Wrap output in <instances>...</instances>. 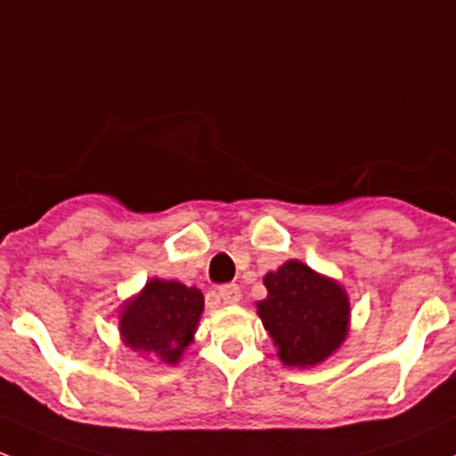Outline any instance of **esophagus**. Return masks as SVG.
Segmentation results:
<instances>
[{
    "mask_svg": "<svg viewBox=\"0 0 456 456\" xmlns=\"http://www.w3.org/2000/svg\"><path fill=\"white\" fill-rule=\"evenodd\" d=\"M218 297L223 299V304H238L240 301V286L238 284H224L218 289Z\"/></svg>",
    "mask_w": 456,
    "mask_h": 456,
    "instance_id": "obj_1",
    "label": "esophagus"
}]
</instances>
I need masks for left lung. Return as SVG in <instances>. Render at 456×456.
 <instances>
[{"label":"left lung","instance_id":"1","mask_svg":"<svg viewBox=\"0 0 456 456\" xmlns=\"http://www.w3.org/2000/svg\"><path fill=\"white\" fill-rule=\"evenodd\" d=\"M268 297L257 314L289 367L325 361L347 334V295L337 281L290 260L265 277Z\"/></svg>","mask_w":456,"mask_h":456}]
</instances>
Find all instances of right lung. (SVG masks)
<instances>
[{"instance_id":"right-lung-1","label":"right lung","mask_w":456,"mask_h":456,"mask_svg":"<svg viewBox=\"0 0 456 456\" xmlns=\"http://www.w3.org/2000/svg\"><path fill=\"white\" fill-rule=\"evenodd\" d=\"M203 305V292L199 289H188L179 281L151 280L142 295L124 308L119 332L128 347L175 365L191 343Z\"/></svg>"}]
</instances>
